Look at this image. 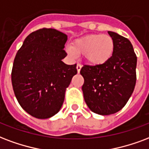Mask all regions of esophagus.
Masks as SVG:
<instances>
[{
  "mask_svg": "<svg viewBox=\"0 0 149 149\" xmlns=\"http://www.w3.org/2000/svg\"><path fill=\"white\" fill-rule=\"evenodd\" d=\"M81 68H82V65L80 64H77V72H80V70H81Z\"/></svg>",
  "mask_w": 149,
  "mask_h": 149,
  "instance_id": "34e87169",
  "label": "esophagus"
}]
</instances>
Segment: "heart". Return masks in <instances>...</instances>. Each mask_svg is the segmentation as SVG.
<instances>
[{
    "label": "heart",
    "instance_id": "heart-1",
    "mask_svg": "<svg viewBox=\"0 0 149 149\" xmlns=\"http://www.w3.org/2000/svg\"><path fill=\"white\" fill-rule=\"evenodd\" d=\"M114 49L115 44L109 35L89 34L75 40L72 47H67V52L72 57L84 54L90 65H102L111 59Z\"/></svg>",
    "mask_w": 149,
    "mask_h": 149
}]
</instances>
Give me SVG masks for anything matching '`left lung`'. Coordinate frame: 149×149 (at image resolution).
<instances>
[{
    "label": "left lung",
    "mask_w": 149,
    "mask_h": 149,
    "mask_svg": "<svg viewBox=\"0 0 149 149\" xmlns=\"http://www.w3.org/2000/svg\"><path fill=\"white\" fill-rule=\"evenodd\" d=\"M108 33L115 44L111 59L102 65H85L80 70L85 102L93 112L102 116L122 109L136 84L137 56L132 44L116 33Z\"/></svg>",
    "instance_id": "8db88e82"
}]
</instances>
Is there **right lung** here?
I'll return each mask as SVG.
<instances>
[{
    "mask_svg": "<svg viewBox=\"0 0 149 149\" xmlns=\"http://www.w3.org/2000/svg\"><path fill=\"white\" fill-rule=\"evenodd\" d=\"M67 35L54 29H38L25 39L15 58L11 83L19 105L33 117L47 119L59 112L65 90L77 73L66 65Z\"/></svg>",
    "mask_w": 149,
    "mask_h": 149,
    "instance_id": "1",
    "label": "right lung"
}]
</instances>
